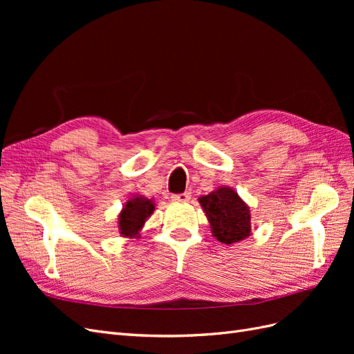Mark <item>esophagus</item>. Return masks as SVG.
I'll return each instance as SVG.
<instances>
[{"instance_id": "obj_1", "label": "esophagus", "mask_w": 354, "mask_h": 354, "mask_svg": "<svg viewBox=\"0 0 354 354\" xmlns=\"http://www.w3.org/2000/svg\"><path fill=\"white\" fill-rule=\"evenodd\" d=\"M190 192H185V194H178V195H173L171 199L176 201V202H187L190 199Z\"/></svg>"}]
</instances>
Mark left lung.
Here are the masks:
<instances>
[{
    "mask_svg": "<svg viewBox=\"0 0 354 354\" xmlns=\"http://www.w3.org/2000/svg\"><path fill=\"white\" fill-rule=\"evenodd\" d=\"M209 220L214 236L223 243L239 242L251 232L250 209L234 190L220 187L212 194L199 198Z\"/></svg>",
    "mask_w": 354,
    "mask_h": 354,
    "instance_id": "left-lung-1",
    "label": "left lung"
}]
</instances>
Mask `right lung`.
<instances>
[{
	"instance_id": "1",
	"label": "right lung",
	"mask_w": 354,
	"mask_h": 354,
	"mask_svg": "<svg viewBox=\"0 0 354 354\" xmlns=\"http://www.w3.org/2000/svg\"><path fill=\"white\" fill-rule=\"evenodd\" d=\"M155 205L151 199L146 198H134L127 202L125 208L120 216V232L122 236H136L143 227V224L147 217H151Z\"/></svg>"
}]
</instances>
